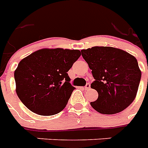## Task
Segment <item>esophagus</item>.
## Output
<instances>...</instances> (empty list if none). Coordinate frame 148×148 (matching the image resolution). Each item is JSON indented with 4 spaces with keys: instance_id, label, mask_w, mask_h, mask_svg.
<instances>
[{
    "instance_id": "1",
    "label": "esophagus",
    "mask_w": 148,
    "mask_h": 148,
    "mask_svg": "<svg viewBox=\"0 0 148 148\" xmlns=\"http://www.w3.org/2000/svg\"><path fill=\"white\" fill-rule=\"evenodd\" d=\"M90 88V84L88 83V84H86V86H84V89L85 90H89Z\"/></svg>"
}]
</instances>
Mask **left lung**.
Wrapping results in <instances>:
<instances>
[{
    "label": "left lung",
    "instance_id": "1",
    "mask_svg": "<svg viewBox=\"0 0 148 148\" xmlns=\"http://www.w3.org/2000/svg\"><path fill=\"white\" fill-rule=\"evenodd\" d=\"M81 55L95 79L91 88L98 93L91 106L99 113L111 115L130 106L141 77L136 58L124 50L106 46L83 49Z\"/></svg>",
    "mask_w": 148,
    "mask_h": 148
}]
</instances>
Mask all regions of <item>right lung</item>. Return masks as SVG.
I'll return each instance as SVG.
<instances>
[{"instance_id":"obj_1","label":"right lung","mask_w":148,"mask_h":148,"mask_svg":"<svg viewBox=\"0 0 148 148\" xmlns=\"http://www.w3.org/2000/svg\"><path fill=\"white\" fill-rule=\"evenodd\" d=\"M77 49H42L20 62L14 71L16 92L24 105L40 116L62 111L75 87L67 72L80 58Z\"/></svg>"}]
</instances>
